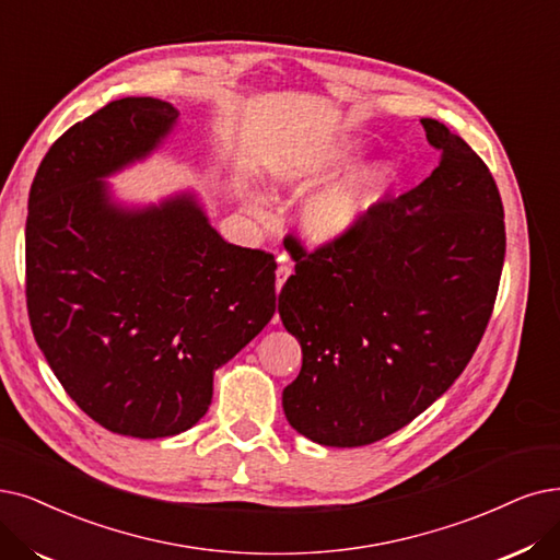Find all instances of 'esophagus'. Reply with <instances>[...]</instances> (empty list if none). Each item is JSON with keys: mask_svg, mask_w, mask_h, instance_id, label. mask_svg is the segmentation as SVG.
<instances>
[{"mask_svg": "<svg viewBox=\"0 0 560 560\" xmlns=\"http://www.w3.org/2000/svg\"><path fill=\"white\" fill-rule=\"evenodd\" d=\"M289 276H292V266H289L287 261H282V264L278 266V271H276V287H278V292L284 287V282H287Z\"/></svg>", "mask_w": 560, "mask_h": 560, "instance_id": "34e87169", "label": "esophagus"}]
</instances>
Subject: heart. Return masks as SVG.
<instances>
[{"mask_svg":"<svg viewBox=\"0 0 560 560\" xmlns=\"http://www.w3.org/2000/svg\"><path fill=\"white\" fill-rule=\"evenodd\" d=\"M353 142H332L303 151L271 170V184L287 195L312 191L296 211V225L312 243H335L351 234L376 209L390 186L393 167L388 163H370L351 170L338 182H332L355 159ZM331 184L328 185L327 182ZM250 209L264 213V199L250 195Z\"/></svg>","mask_w":560,"mask_h":560,"instance_id":"heart-1","label":"heart"}]
</instances>
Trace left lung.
<instances>
[{"mask_svg": "<svg viewBox=\"0 0 560 560\" xmlns=\"http://www.w3.org/2000/svg\"><path fill=\"white\" fill-rule=\"evenodd\" d=\"M420 124L439 167L345 238L310 255L299 245L278 299L303 351L284 416L330 448L374 443L420 416L464 372L494 310L505 257L494 176L441 121Z\"/></svg>", "mask_w": 560, "mask_h": 560, "instance_id": "8db88e82", "label": "left lung"}]
</instances>
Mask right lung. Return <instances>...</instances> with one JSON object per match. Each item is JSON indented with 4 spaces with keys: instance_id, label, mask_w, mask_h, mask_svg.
I'll list each match as a JSON object with an SVG mask.
<instances>
[{
    "instance_id": "right-lung-1",
    "label": "right lung",
    "mask_w": 560,
    "mask_h": 560,
    "mask_svg": "<svg viewBox=\"0 0 560 560\" xmlns=\"http://www.w3.org/2000/svg\"><path fill=\"white\" fill-rule=\"evenodd\" d=\"M178 121L172 103L128 96L50 147L30 190L27 310L63 390L105 430H190L213 372L276 312V259L228 243L192 192L115 202L103 178L144 161Z\"/></svg>"
}]
</instances>
